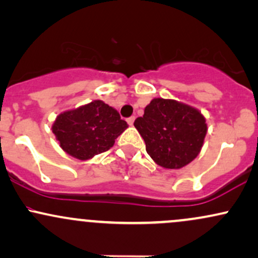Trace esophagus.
I'll return each mask as SVG.
<instances>
[{"label": "esophagus", "instance_id": "esophagus-1", "mask_svg": "<svg viewBox=\"0 0 258 258\" xmlns=\"http://www.w3.org/2000/svg\"><path fill=\"white\" fill-rule=\"evenodd\" d=\"M133 122H135V116H131V117H128V119H127V123H128L130 126H132Z\"/></svg>", "mask_w": 258, "mask_h": 258}]
</instances>
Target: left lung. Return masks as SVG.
Segmentation results:
<instances>
[{
	"instance_id": "obj_1",
	"label": "left lung",
	"mask_w": 258,
	"mask_h": 258,
	"mask_svg": "<svg viewBox=\"0 0 258 258\" xmlns=\"http://www.w3.org/2000/svg\"><path fill=\"white\" fill-rule=\"evenodd\" d=\"M135 127L149 156L166 170H178L199 155L207 132L206 119L194 106L174 99L154 98Z\"/></svg>"
}]
</instances>
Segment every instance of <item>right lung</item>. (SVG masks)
Wrapping results in <instances>:
<instances>
[{
	"mask_svg": "<svg viewBox=\"0 0 258 258\" xmlns=\"http://www.w3.org/2000/svg\"><path fill=\"white\" fill-rule=\"evenodd\" d=\"M127 127L116 109L97 99L60 112L53 122L52 132L65 153L86 161L110 149Z\"/></svg>",
	"mask_w": 258,
	"mask_h": 258,
	"instance_id": "1",
	"label": "right lung"
}]
</instances>
